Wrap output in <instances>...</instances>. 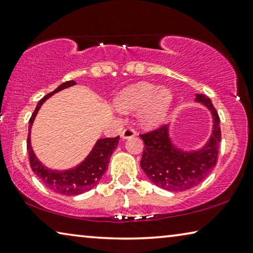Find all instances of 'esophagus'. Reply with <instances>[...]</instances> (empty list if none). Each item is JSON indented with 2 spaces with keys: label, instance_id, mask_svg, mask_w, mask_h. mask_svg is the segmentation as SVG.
Listing matches in <instances>:
<instances>
[{
  "label": "esophagus",
  "instance_id": "1",
  "mask_svg": "<svg viewBox=\"0 0 253 253\" xmlns=\"http://www.w3.org/2000/svg\"><path fill=\"white\" fill-rule=\"evenodd\" d=\"M134 135H135V131L132 126H127L122 131V132H121V137H122V139H127V138L134 137Z\"/></svg>",
  "mask_w": 253,
  "mask_h": 253
}]
</instances>
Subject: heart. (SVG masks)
<instances>
[{"mask_svg": "<svg viewBox=\"0 0 253 253\" xmlns=\"http://www.w3.org/2000/svg\"><path fill=\"white\" fill-rule=\"evenodd\" d=\"M172 93L169 89H160L151 83H139L126 87L120 94L118 105L121 109L144 108L141 113V122L145 126H155L162 122L167 114Z\"/></svg>", "mask_w": 253, "mask_h": 253, "instance_id": "obj_1", "label": "heart"}]
</instances>
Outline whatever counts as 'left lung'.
Returning <instances> with one entry per match:
<instances>
[{
    "mask_svg": "<svg viewBox=\"0 0 253 253\" xmlns=\"http://www.w3.org/2000/svg\"><path fill=\"white\" fill-rule=\"evenodd\" d=\"M195 100L208 107L213 119L212 134L203 148L184 152L174 147L168 126L140 134L145 144L140 161L141 169L149 180L170 192H184L199 185L217 164L221 138L220 119L206 94H196Z\"/></svg>",
    "mask_w": 253,
    "mask_h": 253,
    "instance_id": "obj_1",
    "label": "left lung"
}]
</instances>
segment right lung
<instances>
[{
    "mask_svg": "<svg viewBox=\"0 0 253 253\" xmlns=\"http://www.w3.org/2000/svg\"><path fill=\"white\" fill-rule=\"evenodd\" d=\"M74 81H67L63 84H60L53 92L46 94L39 101L36 106L34 113L29 119V127H28V137H27V151L29 155V164H31L32 170L34 173L44 182L46 187H49L51 190L56 192L61 195H69L75 196L79 194L85 193L87 190L92 189L96 186L107 170L109 159L115 148L118 147L120 135L115 138H104L99 139L94 145L92 151L90 152L86 159L80 163L79 166L69 170L65 171H57L47 169L43 164L38 160L35 156L34 152L32 149L31 145V127L34 122V119L38 114L39 109L41 108L43 102L47 98H50L53 93L58 91L66 89L72 85H75Z\"/></svg>",
    "mask_w": 253,
    "mask_h": 253,
    "instance_id": "right-lung-1",
    "label": "right lung"
}]
</instances>
